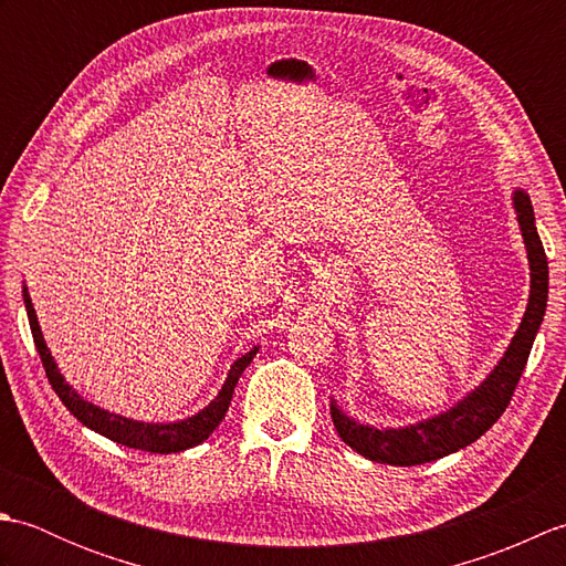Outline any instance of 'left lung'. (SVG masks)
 Masks as SVG:
<instances>
[{"mask_svg": "<svg viewBox=\"0 0 566 566\" xmlns=\"http://www.w3.org/2000/svg\"><path fill=\"white\" fill-rule=\"evenodd\" d=\"M513 207L515 213H518L527 262H531V298H527L521 328L515 331L506 355L501 357V363L494 367V371H491L472 394H467L460 403L452 406L450 411H444L436 418H428L423 423L416 426L387 430L363 426L350 416H345L338 403L331 401L333 426L338 430V436L343 438L345 444H350L355 452L367 457V460L394 467L436 462L440 457L462 450L467 444L482 438L509 408L511 396L515 387H518L521 375L527 365V357H531V347L539 331V323H543L545 316L549 282L547 255L535 228L531 197L518 189L513 195Z\"/></svg>", "mask_w": 566, "mask_h": 566, "instance_id": "1", "label": "left lung"}]
</instances>
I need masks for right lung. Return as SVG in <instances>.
Segmentation results:
<instances>
[{
  "label": "right lung",
  "instance_id": "add662e5",
  "mask_svg": "<svg viewBox=\"0 0 566 566\" xmlns=\"http://www.w3.org/2000/svg\"><path fill=\"white\" fill-rule=\"evenodd\" d=\"M23 304H27L29 326L33 333L35 350H39V355H41L45 377H48V381H51V387L57 394V399L65 403L67 411L75 416L82 426L92 428L94 432H99V436L109 438L118 444H126V448H136L143 452L172 454V452H182V450L195 448V444L207 440L211 432L219 428V423L228 411V406H231L233 389H235L240 375H243L245 367L252 363V357L258 355V347H252L250 353L238 357L231 371H228V379L221 387L219 396H216V399L207 408H201L197 416L185 418V420H175V423H140V420L116 416V413L104 411V408H99V406L84 401L82 396L70 387V384L63 379V375H60L55 359L43 340L39 318H35V311H33L31 296L27 290H23Z\"/></svg>",
  "mask_w": 566,
  "mask_h": 566
}]
</instances>
